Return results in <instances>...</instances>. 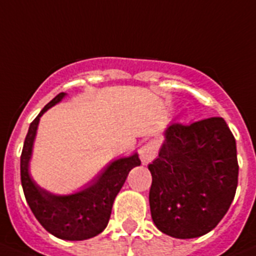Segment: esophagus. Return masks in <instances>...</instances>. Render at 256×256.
Segmentation results:
<instances>
[{
    "label": "esophagus",
    "instance_id": "obj_1",
    "mask_svg": "<svg viewBox=\"0 0 256 256\" xmlns=\"http://www.w3.org/2000/svg\"><path fill=\"white\" fill-rule=\"evenodd\" d=\"M156 154L157 148L156 146H154V144H152V142H147V144H144V146L140 148V157L144 164H148L150 161L154 160Z\"/></svg>",
    "mask_w": 256,
    "mask_h": 256
}]
</instances>
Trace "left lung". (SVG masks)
I'll list each match as a JSON object with an SVG mask.
<instances>
[{"label": "left lung", "mask_w": 256, "mask_h": 256, "mask_svg": "<svg viewBox=\"0 0 256 256\" xmlns=\"http://www.w3.org/2000/svg\"><path fill=\"white\" fill-rule=\"evenodd\" d=\"M152 175L150 208L160 231L176 238L206 235L220 224L238 182L236 140L221 116L172 123Z\"/></svg>", "instance_id": "left-lung-1"}]
</instances>
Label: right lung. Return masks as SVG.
Instances as JSON below:
<instances>
[{
    "mask_svg": "<svg viewBox=\"0 0 256 256\" xmlns=\"http://www.w3.org/2000/svg\"><path fill=\"white\" fill-rule=\"evenodd\" d=\"M63 96V92L58 94L30 123L20 157L21 185L30 210L46 231L62 240L78 241L94 238L104 231L116 194L123 186L130 171L140 165V160L136 154L114 161L91 186L72 196H52L40 189L29 175L32 142L43 112L60 102Z\"/></svg>",
    "mask_w": 256,
    "mask_h": 256,
    "instance_id": "add662e5",
    "label": "right lung"
}]
</instances>
